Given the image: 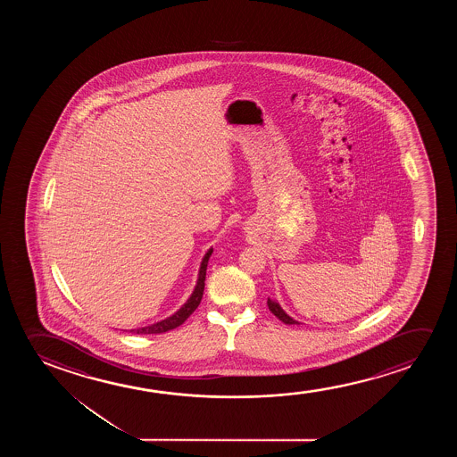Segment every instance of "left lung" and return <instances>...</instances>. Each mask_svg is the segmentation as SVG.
I'll list each match as a JSON object with an SVG mask.
<instances>
[{"instance_id": "obj_1", "label": "left lung", "mask_w": 457, "mask_h": 457, "mask_svg": "<svg viewBox=\"0 0 457 457\" xmlns=\"http://www.w3.org/2000/svg\"><path fill=\"white\" fill-rule=\"evenodd\" d=\"M267 304H269V309L271 311V313H275L276 317L281 320L282 323H286V325H298V321L292 319V317H288L287 313L284 312L282 307L279 306L278 303H275V301H271L269 298Z\"/></svg>"}]
</instances>
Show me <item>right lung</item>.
<instances>
[{
    "label": "right lung",
    "instance_id": "1",
    "mask_svg": "<svg viewBox=\"0 0 457 457\" xmlns=\"http://www.w3.org/2000/svg\"><path fill=\"white\" fill-rule=\"evenodd\" d=\"M212 248L207 251L206 256H204L203 262H201L198 282H196L194 294L188 298L187 303L175 315H171L169 319L162 320V321L154 323V325L145 326V328H140V329H132V332H136V334H161V332L171 331V329H175L178 326H181L195 312V309L200 306L201 298H203L204 281H206L207 261H209V257L212 254Z\"/></svg>",
    "mask_w": 457,
    "mask_h": 457
}]
</instances>
